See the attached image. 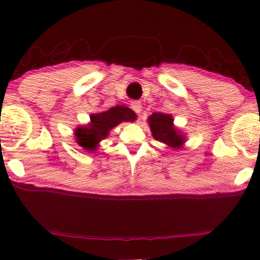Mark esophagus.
<instances>
[{
  "instance_id": "esophagus-1",
  "label": "esophagus",
  "mask_w": 260,
  "mask_h": 260,
  "mask_svg": "<svg viewBox=\"0 0 260 260\" xmlns=\"http://www.w3.org/2000/svg\"><path fill=\"white\" fill-rule=\"evenodd\" d=\"M131 107L136 113H140L142 111V104H141V102H139V101H134V102H132Z\"/></svg>"
}]
</instances>
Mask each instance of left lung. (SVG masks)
Listing matches in <instances>:
<instances>
[{
    "instance_id": "left-lung-1",
    "label": "left lung",
    "mask_w": 260,
    "mask_h": 260,
    "mask_svg": "<svg viewBox=\"0 0 260 260\" xmlns=\"http://www.w3.org/2000/svg\"><path fill=\"white\" fill-rule=\"evenodd\" d=\"M173 117L169 113L155 112L148 118L153 139L164 143L173 150L181 149L186 143V134L174 125Z\"/></svg>"
}]
</instances>
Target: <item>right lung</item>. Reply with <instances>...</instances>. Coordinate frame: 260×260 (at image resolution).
Here are the masks:
<instances>
[{
    "instance_id": "add662e5",
    "label": "right lung",
    "mask_w": 260,
    "mask_h": 260,
    "mask_svg": "<svg viewBox=\"0 0 260 260\" xmlns=\"http://www.w3.org/2000/svg\"><path fill=\"white\" fill-rule=\"evenodd\" d=\"M89 117L90 120L87 125L78 126L73 132L76 142L88 152L98 150L101 141L107 139L116 126L121 122L136 120L135 112L125 105H116L107 111L91 113Z\"/></svg>"
}]
</instances>
